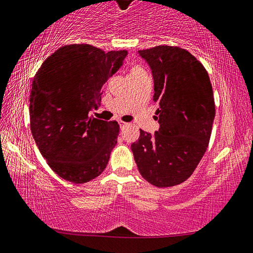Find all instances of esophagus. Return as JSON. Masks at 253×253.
I'll list each match as a JSON object with an SVG mask.
<instances>
[{"label": "esophagus", "instance_id": "1", "mask_svg": "<svg viewBox=\"0 0 253 253\" xmlns=\"http://www.w3.org/2000/svg\"><path fill=\"white\" fill-rule=\"evenodd\" d=\"M119 123H120V126H121V127H124V126H129V124H127L126 122H123V121H120Z\"/></svg>", "mask_w": 253, "mask_h": 253}]
</instances>
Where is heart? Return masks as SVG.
<instances>
[{
  "instance_id": "obj_1",
  "label": "heart",
  "mask_w": 253,
  "mask_h": 253,
  "mask_svg": "<svg viewBox=\"0 0 253 253\" xmlns=\"http://www.w3.org/2000/svg\"><path fill=\"white\" fill-rule=\"evenodd\" d=\"M142 74H145V71L141 68V66L134 65V66H132L130 70L129 77H138V75H142Z\"/></svg>"
}]
</instances>
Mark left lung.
<instances>
[{
    "mask_svg": "<svg viewBox=\"0 0 253 253\" xmlns=\"http://www.w3.org/2000/svg\"><path fill=\"white\" fill-rule=\"evenodd\" d=\"M150 66L159 130L131 144L141 175L158 188L187 180L209 144L215 115L209 74L191 53L159 45L138 51Z\"/></svg>",
    "mask_w": 253,
    "mask_h": 253,
    "instance_id": "1",
    "label": "left lung"
}]
</instances>
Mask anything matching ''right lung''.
Here are the masks:
<instances>
[{
    "instance_id": "1",
    "label": "right lung",
    "mask_w": 253,
    "mask_h": 253,
    "mask_svg": "<svg viewBox=\"0 0 253 253\" xmlns=\"http://www.w3.org/2000/svg\"><path fill=\"white\" fill-rule=\"evenodd\" d=\"M126 55V51L105 53L88 44H71L48 56L35 74L31 132L42 157L62 179L85 183L106 168L119 124L88 113L101 105L103 84Z\"/></svg>"
}]
</instances>
